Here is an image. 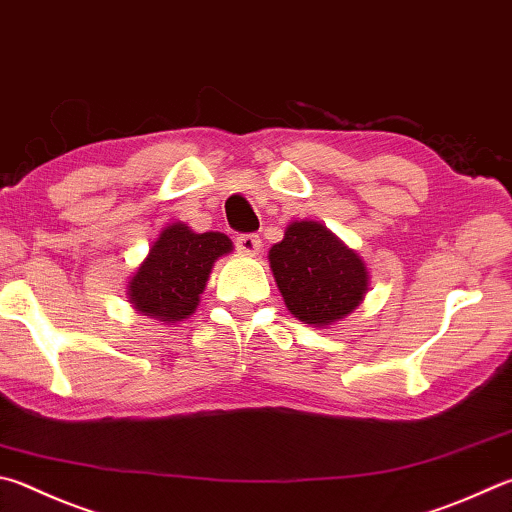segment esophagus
<instances>
[{"label":"esophagus","mask_w":512,"mask_h":512,"mask_svg":"<svg viewBox=\"0 0 512 512\" xmlns=\"http://www.w3.org/2000/svg\"><path fill=\"white\" fill-rule=\"evenodd\" d=\"M235 246L239 253L257 255L259 248H262V239H259V235H255V232H244V235H237Z\"/></svg>","instance_id":"34e87169"}]
</instances>
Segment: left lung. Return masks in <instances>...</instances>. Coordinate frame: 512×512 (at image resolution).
Returning a JSON list of instances; mask_svg holds the SVG:
<instances>
[{
  "label": "left lung",
  "instance_id": "1",
  "mask_svg": "<svg viewBox=\"0 0 512 512\" xmlns=\"http://www.w3.org/2000/svg\"><path fill=\"white\" fill-rule=\"evenodd\" d=\"M268 262L288 311L313 327L342 320L367 293L365 262L315 221H293Z\"/></svg>",
  "mask_w": 512,
  "mask_h": 512
}]
</instances>
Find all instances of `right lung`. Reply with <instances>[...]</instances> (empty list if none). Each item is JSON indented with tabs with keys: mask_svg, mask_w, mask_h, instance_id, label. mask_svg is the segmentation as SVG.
<instances>
[{
	"mask_svg": "<svg viewBox=\"0 0 512 512\" xmlns=\"http://www.w3.org/2000/svg\"><path fill=\"white\" fill-rule=\"evenodd\" d=\"M230 250L232 241L221 232L167 226L129 282V302L161 322L185 320L197 309L215 259Z\"/></svg>",
	"mask_w": 512,
	"mask_h": 512,
	"instance_id": "right-lung-1",
	"label": "right lung"
}]
</instances>
